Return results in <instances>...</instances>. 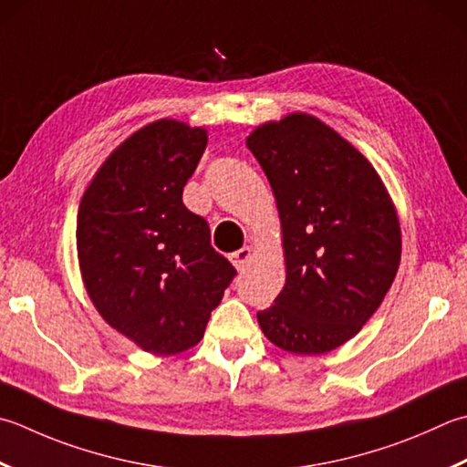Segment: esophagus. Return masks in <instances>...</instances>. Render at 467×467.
Listing matches in <instances>:
<instances>
[{
    "instance_id": "obj_1",
    "label": "esophagus",
    "mask_w": 467,
    "mask_h": 467,
    "mask_svg": "<svg viewBox=\"0 0 467 467\" xmlns=\"http://www.w3.org/2000/svg\"><path fill=\"white\" fill-rule=\"evenodd\" d=\"M251 257H253V249H251V246H243V249L234 251V253L231 254V263L236 267V271H243V269L246 267V263L251 261Z\"/></svg>"
}]
</instances>
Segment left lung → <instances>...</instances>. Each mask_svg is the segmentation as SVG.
Here are the masks:
<instances>
[{
    "label": "left lung",
    "instance_id": "8db88e82",
    "mask_svg": "<svg viewBox=\"0 0 467 467\" xmlns=\"http://www.w3.org/2000/svg\"><path fill=\"white\" fill-rule=\"evenodd\" d=\"M246 148L275 196L285 283L257 314L263 334L297 356L336 350L380 307L400 265V223L367 155L309 113L254 127Z\"/></svg>",
    "mask_w": 467,
    "mask_h": 467
}]
</instances>
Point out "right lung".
Listing matches in <instances>:
<instances>
[{
    "label": "right lung",
    "instance_id": "add662e5",
    "mask_svg": "<svg viewBox=\"0 0 467 467\" xmlns=\"http://www.w3.org/2000/svg\"><path fill=\"white\" fill-rule=\"evenodd\" d=\"M208 131L178 119L143 125L107 155L80 198L82 285L115 332L155 356L202 340L210 312L236 271L210 244V228L182 192Z\"/></svg>",
    "mask_w": 467,
    "mask_h": 467
}]
</instances>
